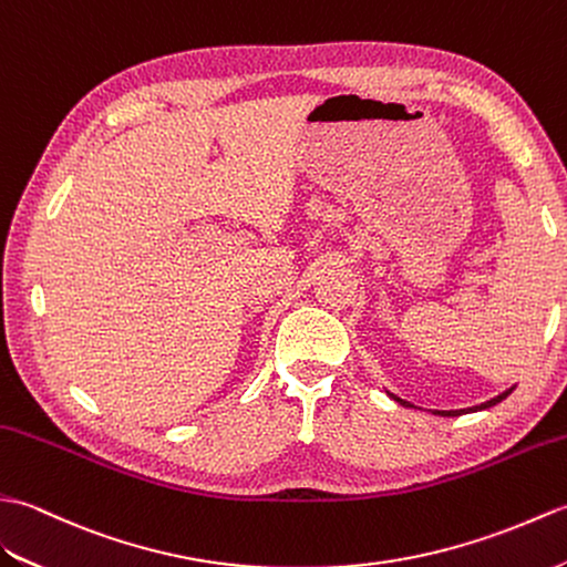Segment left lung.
<instances>
[{"label": "left lung", "instance_id": "left-lung-1", "mask_svg": "<svg viewBox=\"0 0 567 567\" xmlns=\"http://www.w3.org/2000/svg\"><path fill=\"white\" fill-rule=\"evenodd\" d=\"M514 388H509V390H505V393H499L497 398H493V400H487V402H483V405H475V408H468V410H444V412H436V414H444V417H456V414H463V412H475V410H485V408H493V405H497V402H502L505 400L509 393H512ZM390 398H395V395H390ZM400 405H410V402H405V400H400V398H395Z\"/></svg>", "mask_w": 567, "mask_h": 567}]
</instances>
